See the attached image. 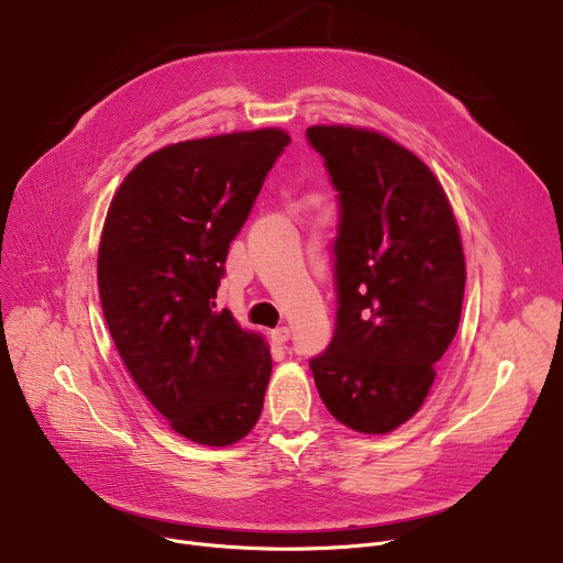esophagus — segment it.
Returning a JSON list of instances; mask_svg holds the SVG:
<instances>
[{
	"label": "esophagus",
	"instance_id": "1",
	"mask_svg": "<svg viewBox=\"0 0 563 563\" xmlns=\"http://www.w3.org/2000/svg\"><path fill=\"white\" fill-rule=\"evenodd\" d=\"M289 329L287 327H280V329H276V331H272V338H274V342H278V344H285L287 340H289Z\"/></svg>",
	"mask_w": 563,
	"mask_h": 563
}]
</instances>
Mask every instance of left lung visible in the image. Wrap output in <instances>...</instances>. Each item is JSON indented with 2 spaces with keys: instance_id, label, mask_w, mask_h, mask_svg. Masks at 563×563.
<instances>
[{
  "instance_id": "1",
  "label": "left lung",
  "mask_w": 563,
  "mask_h": 563,
  "mask_svg": "<svg viewBox=\"0 0 563 563\" xmlns=\"http://www.w3.org/2000/svg\"><path fill=\"white\" fill-rule=\"evenodd\" d=\"M306 134L340 200L335 333L310 361L314 386L344 427L390 433L422 408L459 331V223L431 168L393 139L351 125Z\"/></svg>"
}]
</instances>
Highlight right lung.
<instances>
[{
  "label": "right lung",
  "mask_w": 563,
  "mask_h": 563,
  "mask_svg": "<svg viewBox=\"0 0 563 563\" xmlns=\"http://www.w3.org/2000/svg\"><path fill=\"white\" fill-rule=\"evenodd\" d=\"M289 134L278 128L170 143L118 187L98 251L113 344L170 429L228 448L257 422L269 344L217 312L230 242Z\"/></svg>",
  "instance_id": "add662e5"
}]
</instances>
